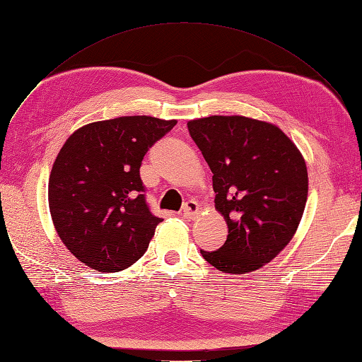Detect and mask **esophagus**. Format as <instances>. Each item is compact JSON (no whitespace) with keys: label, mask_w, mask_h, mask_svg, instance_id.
Here are the masks:
<instances>
[{"label":"esophagus","mask_w":362,"mask_h":362,"mask_svg":"<svg viewBox=\"0 0 362 362\" xmlns=\"http://www.w3.org/2000/svg\"><path fill=\"white\" fill-rule=\"evenodd\" d=\"M183 217L185 218H188V220H192V218H196L197 216H199V205H197V202H194V200H189V202H187L185 203V206H183Z\"/></svg>","instance_id":"esophagus-1"}]
</instances>
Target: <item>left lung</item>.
Wrapping results in <instances>:
<instances>
[{"label": "left lung", "instance_id": "1", "mask_svg": "<svg viewBox=\"0 0 362 362\" xmlns=\"http://www.w3.org/2000/svg\"><path fill=\"white\" fill-rule=\"evenodd\" d=\"M188 129L228 225L225 245L203 258L225 274L260 269L298 229L309 191L303 154L276 125L246 116L194 119Z\"/></svg>", "mask_w": 362, "mask_h": 362}]
</instances>
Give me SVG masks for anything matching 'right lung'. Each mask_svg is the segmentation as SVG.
<instances>
[{"mask_svg": "<svg viewBox=\"0 0 362 362\" xmlns=\"http://www.w3.org/2000/svg\"><path fill=\"white\" fill-rule=\"evenodd\" d=\"M177 120L122 116L78 128L49 179V208L62 243L99 272H120L148 249L162 218L145 202L144 156Z\"/></svg>", "mask_w": 362, "mask_h": 362, "instance_id": "1", "label": "right lung"}]
</instances>
